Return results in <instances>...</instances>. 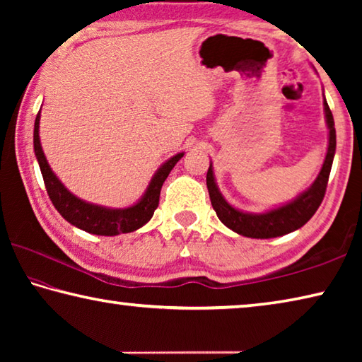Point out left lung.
<instances>
[{
  "label": "left lung",
  "instance_id": "1",
  "mask_svg": "<svg viewBox=\"0 0 362 362\" xmlns=\"http://www.w3.org/2000/svg\"><path fill=\"white\" fill-rule=\"evenodd\" d=\"M324 115H326V124L329 129V145L326 159H324L322 168L317 174L316 180L311 183L308 189L300 193L296 199L291 203L283 204L279 207H274L272 211L254 214V212H244L233 207L228 201L223 198L220 189L216 183V177H214L212 163L209 169H207V189H209L211 203L214 211H216L217 217L220 218L225 226H228L238 235L247 236V238H257V240H268V238H278L284 236L287 233H292L303 226L308 220L315 216L317 207L321 206L324 194H326V187L329 182V174L332 169V161L335 155V126H334V116L332 112L324 97Z\"/></svg>",
  "mask_w": 362,
  "mask_h": 362
}]
</instances>
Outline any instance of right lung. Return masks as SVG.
I'll use <instances>...</instances> for the list:
<instances>
[{"label":"right lung","instance_id":"1","mask_svg":"<svg viewBox=\"0 0 362 362\" xmlns=\"http://www.w3.org/2000/svg\"><path fill=\"white\" fill-rule=\"evenodd\" d=\"M40 115L41 112L36 115L33 131L35 155L36 159H38L49 198H51L54 207H56L66 222L75 225L79 230L99 236H116L119 233H131L148 222L159 204V193H161L163 183L168 179L169 173L173 170L177 161L183 156V153H177L175 156L169 158L156 170L144 196L134 206L124 207V209H113V207L86 203V201L79 199L78 196L70 193L65 188L64 183L57 179V175L52 173L51 166L47 164V159L40 142Z\"/></svg>","mask_w":362,"mask_h":362}]
</instances>
